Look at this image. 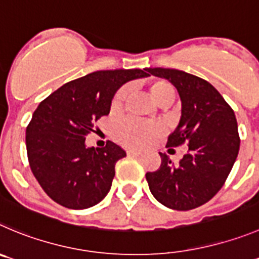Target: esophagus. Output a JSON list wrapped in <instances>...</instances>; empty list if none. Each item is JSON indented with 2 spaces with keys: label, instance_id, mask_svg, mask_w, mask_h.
<instances>
[{
  "label": "esophagus",
  "instance_id": "esophagus-1",
  "mask_svg": "<svg viewBox=\"0 0 259 259\" xmlns=\"http://www.w3.org/2000/svg\"><path fill=\"white\" fill-rule=\"evenodd\" d=\"M126 153L129 154V156H139V154L142 153L141 151H137V149H127Z\"/></svg>",
  "mask_w": 259,
  "mask_h": 259
}]
</instances>
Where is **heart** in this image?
Instances as JSON below:
<instances>
[{
  "label": "heart",
  "mask_w": 259,
  "mask_h": 259,
  "mask_svg": "<svg viewBox=\"0 0 259 259\" xmlns=\"http://www.w3.org/2000/svg\"><path fill=\"white\" fill-rule=\"evenodd\" d=\"M126 94L127 89L125 87L116 92L112 98V103H111L112 110H118L121 107L126 98ZM149 96L157 105L172 103L175 100V89L167 81H154L149 87ZM163 133H165V129L158 122H146L134 120V118H127L116 126L115 137L120 143L125 146L142 148V147H147L153 143Z\"/></svg>",
  "instance_id": "obj_1"
}]
</instances>
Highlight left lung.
<instances>
[{
    "label": "left lung",
    "mask_w": 259,
    "mask_h": 259,
    "mask_svg": "<svg viewBox=\"0 0 259 259\" xmlns=\"http://www.w3.org/2000/svg\"><path fill=\"white\" fill-rule=\"evenodd\" d=\"M146 71L170 81L181 101V117L167 147L188 143L189 152L179 165L161 156V166L146 179L153 197L171 209L197 208L224 185L238 157L240 139L233 108L208 81L176 69L147 67Z\"/></svg>",
    "instance_id": "8db88e82"
}]
</instances>
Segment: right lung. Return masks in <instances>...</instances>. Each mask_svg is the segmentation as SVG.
Returning <instances> with one entry per match:
<instances>
[{
	"label": "right lung",
	"mask_w": 259,
	"mask_h": 259,
	"mask_svg": "<svg viewBox=\"0 0 259 259\" xmlns=\"http://www.w3.org/2000/svg\"><path fill=\"white\" fill-rule=\"evenodd\" d=\"M146 76V69L94 71L39 103L26 127V152L31 172L51 199L84 209L107 195L116 162L126 153L110 141L103 148L87 147L85 137L94 121L110 113L117 89Z\"/></svg>",
	"instance_id": "right-lung-1"
}]
</instances>
